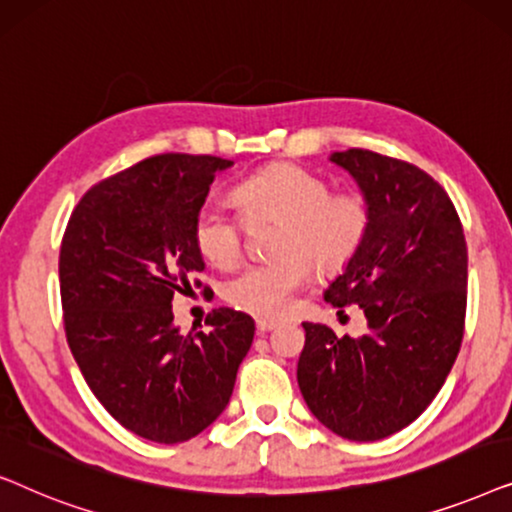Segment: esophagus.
I'll return each instance as SVG.
<instances>
[{
    "label": "esophagus",
    "mask_w": 512,
    "mask_h": 512,
    "mask_svg": "<svg viewBox=\"0 0 512 512\" xmlns=\"http://www.w3.org/2000/svg\"><path fill=\"white\" fill-rule=\"evenodd\" d=\"M256 328H258V333H268V331H272V328H277V321L261 317V319H256Z\"/></svg>",
    "instance_id": "obj_1"
}]
</instances>
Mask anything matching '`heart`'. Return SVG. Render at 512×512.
<instances>
[{"instance_id":"b5f03b06","label":"heart","mask_w":512,"mask_h":512,"mask_svg":"<svg viewBox=\"0 0 512 512\" xmlns=\"http://www.w3.org/2000/svg\"><path fill=\"white\" fill-rule=\"evenodd\" d=\"M233 198L247 221L282 219L275 261L251 265L230 279L223 298L256 317H284L293 296L307 286L312 265L338 275L366 247L373 207L361 191L331 193L326 179L293 163H272L237 181ZM193 242L200 256L233 270L244 256V223L223 207L202 205L193 216Z\"/></svg>"}]
</instances>
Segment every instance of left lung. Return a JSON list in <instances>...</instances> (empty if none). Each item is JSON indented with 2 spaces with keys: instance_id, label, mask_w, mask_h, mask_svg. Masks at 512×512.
Wrapping results in <instances>:
<instances>
[{
  "instance_id": "left-lung-1",
  "label": "left lung",
  "mask_w": 512,
  "mask_h": 512,
  "mask_svg": "<svg viewBox=\"0 0 512 512\" xmlns=\"http://www.w3.org/2000/svg\"><path fill=\"white\" fill-rule=\"evenodd\" d=\"M373 207L366 247L328 286L333 307L359 305L361 338L303 324L298 387L312 415L347 440H382L415 422L457 359L468 251L450 195L431 174L368 149L333 153Z\"/></svg>"
}]
</instances>
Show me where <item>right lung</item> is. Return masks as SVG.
I'll use <instances>...</instances> for the list:
<instances>
[{"mask_svg":"<svg viewBox=\"0 0 512 512\" xmlns=\"http://www.w3.org/2000/svg\"><path fill=\"white\" fill-rule=\"evenodd\" d=\"M230 165L188 153L139 160L90 188L62 235L69 349L104 410L153 443L191 440L226 410L254 340V319L230 307L207 314L209 333L181 335L172 314L174 293L205 270L193 216Z\"/></svg>","mask_w":512,"mask_h":512,"instance_id":"right-lung-1","label":"right lung"}]
</instances>
